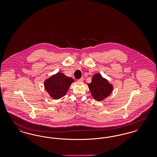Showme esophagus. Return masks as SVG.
I'll return each instance as SVG.
<instances>
[{"label": "esophagus", "mask_w": 157, "mask_h": 157, "mask_svg": "<svg viewBox=\"0 0 157 157\" xmlns=\"http://www.w3.org/2000/svg\"><path fill=\"white\" fill-rule=\"evenodd\" d=\"M78 81H79V82H82V81H83V78H81L79 79Z\"/></svg>", "instance_id": "esophagus-1"}]
</instances>
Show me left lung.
<instances>
[{
  "label": "left lung",
  "instance_id": "1",
  "mask_svg": "<svg viewBox=\"0 0 157 157\" xmlns=\"http://www.w3.org/2000/svg\"><path fill=\"white\" fill-rule=\"evenodd\" d=\"M88 86L92 95L97 101H101L108 97L112 90V85L98 74L93 76Z\"/></svg>",
  "mask_w": 157,
  "mask_h": 157
}]
</instances>
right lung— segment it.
<instances>
[{
  "mask_svg": "<svg viewBox=\"0 0 157 157\" xmlns=\"http://www.w3.org/2000/svg\"><path fill=\"white\" fill-rule=\"evenodd\" d=\"M74 79L62 73L53 75L46 80L45 88L51 97L58 99L66 95L71 84Z\"/></svg>",
  "mask_w": 157,
  "mask_h": 157,
  "instance_id": "add662e5",
  "label": "right lung"
}]
</instances>
